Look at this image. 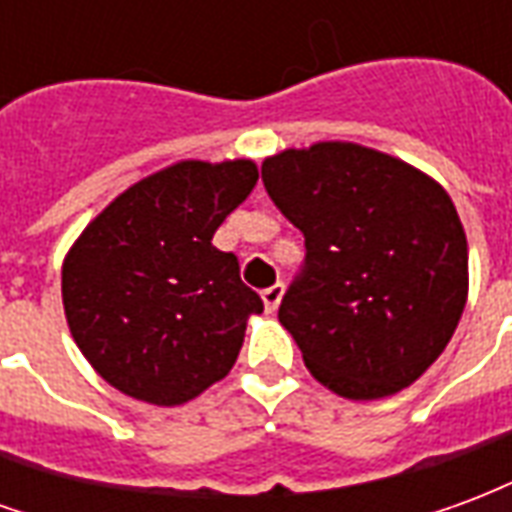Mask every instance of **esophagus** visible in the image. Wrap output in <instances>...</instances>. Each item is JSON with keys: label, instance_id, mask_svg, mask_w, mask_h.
I'll list each match as a JSON object with an SVG mask.
<instances>
[{"label": "esophagus", "instance_id": "1", "mask_svg": "<svg viewBox=\"0 0 512 512\" xmlns=\"http://www.w3.org/2000/svg\"><path fill=\"white\" fill-rule=\"evenodd\" d=\"M282 293H285V285L277 282V285H271V288L263 290V304H266L268 312H277L279 301H282Z\"/></svg>", "mask_w": 512, "mask_h": 512}]
</instances>
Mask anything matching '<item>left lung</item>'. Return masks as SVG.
<instances>
[{
    "label": "left lung",
    "mask_w": 512,
    "mask_h": 512,
    "mask_svg": "<svg viewBox=\"0 0 512 512\" xmlns=\"http://www.w3.org/2000/svg\"><path fill=\"white\" fill-rule=\"evenodd\" d=\"M263 183L304 233L279 304L304 365L332 392L406 389L450 343L469 293V246L450 194L400 158L318 142L263 161Z\"/></svg>",
    "instance_id": "8db88e82"
}]
</instances>
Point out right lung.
Here are the masks:
<instances>
[{"label":"right lung","instance_id":"1","mask_svg":"<svg viewBox=\"0 0 512 512\" xmlns=\"http://www.w3.org/2000/svg\"><path fill=\"white\" fill-rule=\"evenodd\" d=\"M255 183L249 158L178 161L109 202L71 246L65 318L123 395L180 406L233 370L263 301L241 282L238 257L211 241Z\"/></svg>","mask_w":512,"mask_h":512}]
</instances>
